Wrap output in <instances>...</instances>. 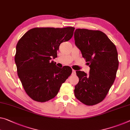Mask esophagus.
<instances>
[{
  "instance_id": "obj_1",
  "label": "esophagus",
  "mask_w": 130,
  "mask_h": 130,
  "mask_svg": "<svg viewBox=\"0 0 130 130\" xmlns=\"http://www.w3.org/2000/svg\"><path fill=\"white\" fill-rule=\"evenodd\" d=\"M72 74H75V71L74 70H72Z\"/></svg>"
}]
</instances>
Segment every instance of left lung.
I'll list each match as a JSON object with an SVG mask.
<instances>
[{"instance_id": "1", "label": "left lung", "mask_w": 130, "mask_h": 130, "mask_svg": "<svg viewBox=\"0 0 130 130\" xmlns=\"http://www.w3.org/2000/svg\"><path fill=\"white\" fill-rule=\"evenodd\" d=\"M75 44L90 67L89 74L76 71L79 82L75 86L77 99L88 106L105 99L115 81L119 67L118 53L115 44L103 32L77 29Z\"/></svg>"}]
</instances>
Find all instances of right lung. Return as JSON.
Returning <instances> with one entry per match:
<instances>
[{
  "mask_svg": "<svg viewBox=\"0 0 130 130\" xmlns=\"http://www.w3.org/2000/svg\"><path fill=\"white\" fill-rule=\"evenodd\" d=\"M74 29L34 28L18 42L14 58L18 76L31 99L40 102L53 99L71 75V67L60 69L51 59L57 56L60 43L71 38Z\"/></svg>",
  "mask_w": 130,
  "mask_h": 130,
  "instance_id": "obj_1",
  "label": "right lung"
}]
</instances>
